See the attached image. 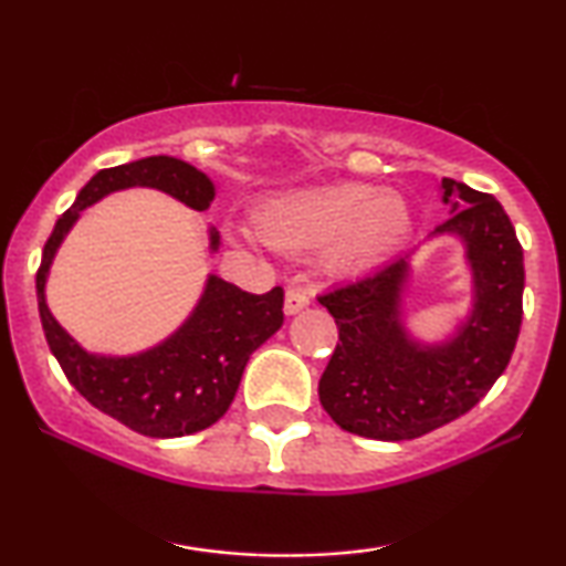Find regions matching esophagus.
Segmentation results:
<instances>
[{"mask_svg": "<svg viewBox=\"0 0 566 566\" xmlns=\"http://www.w3.org/2000/svg\"><path fill=\"white\" fill-rule=\"evenodd\" d=\"M308 306V293L304 289H289L285 291V314H298L301 308Z\"/></svg>", "mask_w": 566, "mask_h": 566, "instance_id": "1", "label": "esophagus"}]
</instances>
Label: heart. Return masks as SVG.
<instances>
[{"label": "heart", "mask_w": 566, "mask_h": 566, "mask_svg": "<svg viewBox=\"0 0 566 566\" xmlns=\"http://www.w3.org/2000/svg\"><path fill=\"white\" fill-rule=\"evenodd\" d=\"M258 229L285 252H324L337 273H358L391 258L409 234V211L394 192L368 185H322L260 208Z\"/></svg>", "instance_id": "heart-1"}]
</instances>
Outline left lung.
Segmentation results:
<instances>
[{
  "mask_svg": "<svg viewBox=\"0 0 566 566\" xmlns=\"http://www.w3.org/2000/svg\"><path fill=\"white\" fill-rule=\"evenodd\" d=\"M453 213L438 231L467 239L476 304L461 335L417 347L399 324L407 260L397 258L322 296L339 343L319 378V401L339 428L374 440H412L467 415L507 368L523 322V247L505 208L486 192L443 180Z\"/></svg>",
  "mask_w": 566,
  "mask_h": 566,
  "instance_id": "left-lung-1",
  "label": "left lung"
}]
</instances>
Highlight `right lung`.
I'll list each match as a JSON object with an SVG mask.
<instances>
[{
	"label": "right lung",
	"mask_w": 566,
	"mask_h": 566,
	"mask_svg": "<svg viewBox=\"0 0 566 566\" xmlns=\"http://www.w3.org/2000/svg\"><path fill=\"white\" fill-rule=\"evenodd\" d=\"M134 185L165 190L196 211H208L216 196L213 182L203 172L172 157H146L99 169L56 221L43 247L41 268L35 273L38 312L45 343L56 355L61 370L92 407L142 436H192L221 420L239 389L250 355L281 329L283 289L275 285L258 296L211 275L198 308L165 345L134 358H97L84 353L45 306V273L80 211L107 192ZM216 244L219 237L211 234L213 250Z\"/></svg>",
	"instance_id": "add662e5"
}]
</instances>
